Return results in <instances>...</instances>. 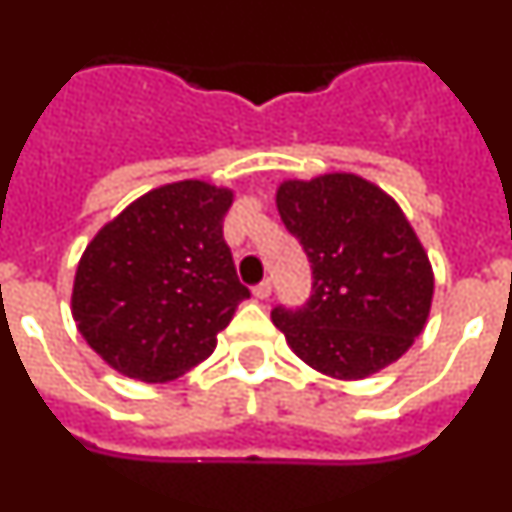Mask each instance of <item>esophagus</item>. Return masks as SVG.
<instances>
[{
  "label": "esophagus",
  "mask_w": 512,
  "mask_h": 512,
  "mask_svg": "<svg viewBox=\"0 0 512 512\" xmlns=\"http://www.w3.org/2000/svg\"><path fill=\"white\" fill-rule=\"evenodd\" d=\"M253 295L259 297V300H266V297L271 295V282H269V279H264V282L256 284V287H253Z\"/></svg>",
  "instance_id": "obj_1"
}]
</instances>
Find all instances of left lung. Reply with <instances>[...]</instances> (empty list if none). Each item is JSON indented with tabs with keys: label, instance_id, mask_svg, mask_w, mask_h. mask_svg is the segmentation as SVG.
<instances>
[{
	"label": "left lung",
	"instance_id": "8db88e82",
	"mask_svg": "<svg viewBox=\"0 0 512 512\" xmlns=\"http://www.w3.org/2000/svg\"><path fill=\"white\" fill-rule=\"evenodd\" d=\"M277 207L312 269L310 300L271 310L292 351L336 379L400 359L431 312L433 269L397 202L356 174H323L284 182Z\"/></svg>",
	"mask_w": 512,
	"mask_h": 512
}]
</instances>
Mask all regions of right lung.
Listing matches in <instances>:
<instances>
[{
  "mask_svg": "<svg viewBox=\"0 0 512 512\" xmlns=\"http://www.w3.org/2000/svg\"><path fill=\"white\" fill-rule=\"evenodd\" d=\"M233 192L166 184L104 225L79 261L74 320L112 369L169 382L215 351L217 333L251 297L223 238Z\"/></svg>",
  "mask_w": 512,
  "mask_h": 512,
  "instance_id": "add662e5",
  "label": "right lung"
}]
</instances>
